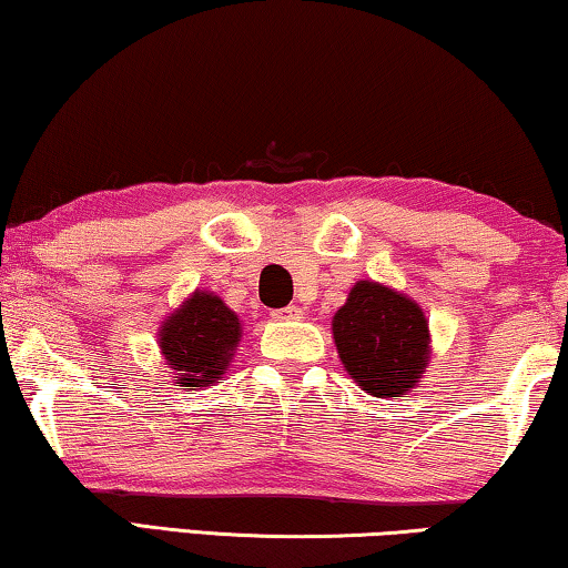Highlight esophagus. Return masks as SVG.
Wrapping results in <instances>:
<instances>
[{
    "label": "esophagus",
    "instance_id": "34e87169",
    "mask_svg": "<svg viewBox=\"0 0 568 568\" xmlns=\"http://www.w3.org/2000/svg\"><path fill=\"white\" fill-rule=\"evenodd\" d=\"M271 317L274 320H300L302 317V310L300 307H282V310H274L271 312Z\"/></svg>",
    "mask_w": 568,
    "mask_h": 568
}]
</instances>
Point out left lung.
<instances>
[{
    "instance_id": "obj_1",
    "label": "left lung",
    "mask_w": 568,
    "mask_h": 568,
    "mask_svg": "<svg viewBox=\"0 0 568 568\" xmlns=\"http://www.w3.org/2000/svg\"><path fill=\"white\" fill-rule=\"evenodd\" d=\"M345 372L372 397L413 392L430 364V327L420 304L392 286L361 278L333 315Z\"/></svg>"
}]
</instances>
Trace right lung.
<instances>
[{"label":"right lung","mask_w":568,"mask_h":568,"mask_svg":"<svg viewBox=\"0 0 568 568\" xmlns=\"http://www.w3.org/2000/svg\"><path fill=\"white\" fill-rule=\"evenodd\" d=\"M243 325L215 292L194 290L159 327L161 358L176 386H212L233 364Z\"/></svg>","instance_id":"1"}]
</instances>
